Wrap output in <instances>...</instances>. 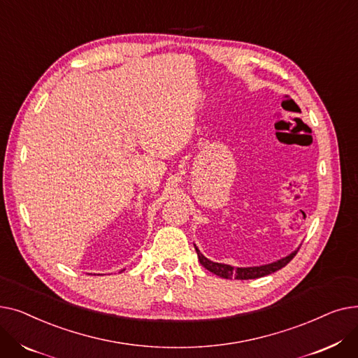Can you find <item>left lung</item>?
<instances>
[{
	"label": "left lung",
	"mask_w": 358,
	"mask_h": 358,
	"mask_svg": "<svg viewBox=\"0 0 358 358\" xmlns=\"http://www.w3.org/2000/svg\"><path fill=\"white\" fill-rule=\"evenodd\" d=\"M196 251H197V257H199V261L200 264L208 268L209 271H212L213 274L216 275H220L223 278H236V280H251V278H259V277H264V275H268L280 268L286 267L289 262L294 258V255L297 254V251L292 252L290 255H287L286 258H281L275 262H273V264H267V266H261V267H248V268H236V267H231V266H227V264H220V262H213L210 259L206 258L196 247Z\"/></svg>",
	"instance_id": "8db88e82"
}]
</instances>
